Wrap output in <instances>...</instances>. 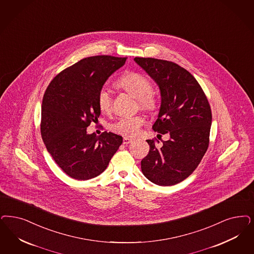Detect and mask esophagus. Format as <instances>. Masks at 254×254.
I'll return each mask as SVG.
<instances>
[{
  "instance_id": "1",
  "label": "esophagus",
  "mask_w": 254,
  "mask_h": 254,
  "mask_svg": "<svg viewBox=\"0 0 254 254\" xmlns=\"http://www.w3.org/2000/svg\"><path fill=\"white\" fill-rule=\"evenodd\" d=\"M133 141V139L131 138H128V137H125L124 138V140H123V142H124V144H129L130 142Z\"/></svg>"
}]
</instances>
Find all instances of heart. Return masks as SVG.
I'll return each instance as SVG.
<instances>
[{
    "label": "heart",
    "instance_id": "1",
    "mask_svg": "<svg viewBox=\"0 0 254 254\" xmlns=\"http://www.w3.org/2000/svg\"><path fill=\"white\" fill-rule=\"evenodd\" d=\"M118 87L122 88L131 96L137 98L142 110L152 111L156 107V96L151 90L149 79L138 72H128L125 74L116 82ZM97 104L103 113L110 112L112 108V96L108 89L102 88L97 94ZM144 120L139 117H124L112 126L113 130L127 136L136 135Z\"/></svg>",
    "mask_w": 254,
    "mask_h": 254
}]
</instances>
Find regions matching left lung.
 I'll return each instance as SVG.
<instances>
[{
	"label": "left lung",
	"instance_id": "8db88e82",
	"mask_svg": "<svg viewBox=\"0 0 254 254\" xmlns=\"http://www.w3.org/2000/svg\"><path fill=\"white\" fill-rule=\"evenodd\" d=\"M134 61L160 91L158 119L152 128L170 135L162 146L146 140L150 150L141 160V172L154 184H178L192 174L208 147L212 123L208 100L192 75L175 63L140 57Z\"/></svg>",
	"mask_w": 254,
	"mask_h": 254
}]
</instances>
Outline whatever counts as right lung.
Listing matches in <instances>:
<instances>
[{"mask_svg":"<svg viewBox=\"0 0 254 254\" xmlns=\"http://www.w3.org/2000/svg\"><path fill=\"white\" fill-rule=\"evenodd\" d=\"M126 58L93 56L62 71L45 92L41 136L56 164L77 180L102 174L123 138L112 132L88 134V126L100 115L97 94Z\"/></svg>","mask_w":254,"mask_h":254,"instance_id":"obj_1","label":"right lung"}]
</instances>
